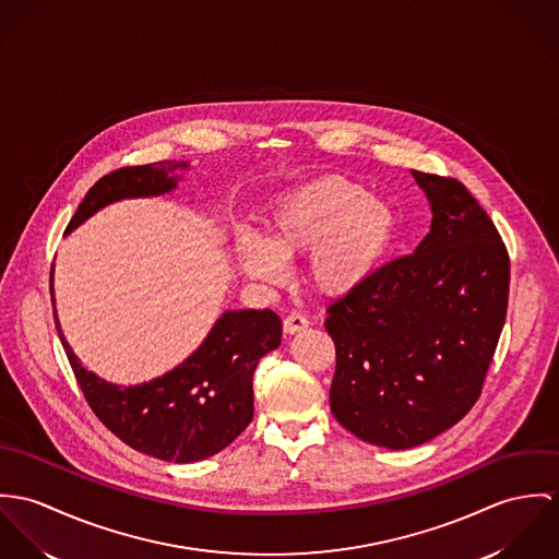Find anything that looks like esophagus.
<instances>
[{"label": "esophagus", "instance_id": "esophagus-1", "mask_svg": "<svg viewBox=\"0 0 559 559\" xmlns=\"http://www.w3.org/2000/svg\"><path fill=\"white\" fill-rule=\"evenodd\" d=\"M305 328H309V319H307L305 314H300V312H292V314H287L285 321H283L285 334H298V332H302Z\"/></svg>", "mask_w": 559, "mask_h": 559}]
</instances>
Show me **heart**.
<instances>
[{
    "mask_svg": "<svg viewBox=\"0 0 559 559\" xmlns=\"http://www.w3.org/2000/svg\"><path fill=\"white\" fill-rule=\"evenodd\" d=\"M396 207L345 176H323L274 199L265 238L240 231V270L263 283L285 276V259L307 254V281L325 298H347L365 289L396 249Z\"/></svg>",
    "mask_w": 559,
    "mask_h": 559,
    "instance_id": "b5f03b06",
    "label": "heart"
}]
</instances>
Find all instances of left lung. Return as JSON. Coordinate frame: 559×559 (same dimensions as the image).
Masks as SVG:
<instances>
[{
  "mask_svg": "<svg viewBox=\"0 0 559 559\" xmlns=\"http://www.w3.org/2000/svg\"><path fill=\"white\" fill-rule=\"evenodd\" d=\"M412 176L429 199L431 231L325 319L336 347L330 409L349 433L390 450L433 439L474 407L510 285L508 250L469 190Z\"/></svg>",
  "mask_w": 559,
  "mask_h": 559,
  "instance_id": "1",
  "label": "left lung"
}]
</instances>
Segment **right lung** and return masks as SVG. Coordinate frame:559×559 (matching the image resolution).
I'll return each instance as SVG.
<instances>
[{
    "label": "right lung",
    "mask_w": 559,
    "mask_h": 559,
    "mask_svg": "<svg viewBox=\"0 0 559 559\" xmlns=\"http://www.w3.org/2000/svg\"><path fill=\"white\" fill-rule=\"evenodd\" d=\"M190 163L160 160L124 167L87 190L66 234L98 210L124 201L160 197L178 188ZM51 298L53 272H51ZM56 325L74 377L100 423L130 448L160 461L194 463L227 448L252 420V372L281 345L274 310H225L203 343L174 371L136 385H118L87 371Z\"/></svg>",
    "instance_id": "right-lung-1"
}]
</instances>
